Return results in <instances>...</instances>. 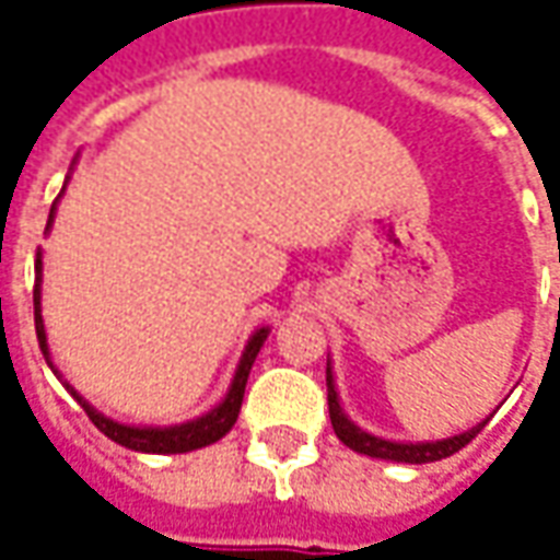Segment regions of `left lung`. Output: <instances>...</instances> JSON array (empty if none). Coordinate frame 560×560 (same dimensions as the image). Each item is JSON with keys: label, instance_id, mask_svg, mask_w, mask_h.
Returning a JSON list of instances; mask_svg holds the SVG:
<instances>
[{"label": "left lung", "instance_id": "1", "mask_svg": "<svg viewBox=\"0 0 560 560\" xmlns=\"http://www.w3.org/2000/svg\"><path fill=\"white\" fill-rule=\"evenodd\" d=\"M327 405H330V423H334V433L339 436L342 445H349L358 455H368V458H380V462H398V464H430L442 462L455 452H462L467 442L474 440L480 430L486 427L477 423L464 433H455L448 440H430V442H396V440H383V436H374L368 430H361L355 420L349 418L339 405V393H336V380L334 368L327 364Z\"/></svg>", "mask_w": 560, "mask_h": 560}]
</instances>
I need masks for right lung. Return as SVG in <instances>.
Here are the masks:
<instances>
[{"label":"right lung","mask_w":560,"mask_h":560,"mask_svg":"<svg viewBox=\"0 0 560 560\" xmlns=\"http://www.w3.org/2000/svg\"><path fill=\"white\" fill-rule=\"evenodd\" d=\"M61 192H65V189H61ZM58 199H61V196H58ZM58 199H55V205H58ZM55 205L52 211H49V224H46V230H49L55 221ZM39 287H43V252H36L33 320H36V339H39L43 358H46V364H49L55 371V376H58V368L52 364V352H49V339H46V324H43V290H39ZM268 334V327H258L255 334L248 336L246 349H243L240 364H236L233 380H230L226 396L221 398L211 411H205L202 418L184 420V423H171V427H137V423H120V420L108 418V415H102L98 408H93L86 398L77 393L71 383H65V389L77 398V405L86 411V418L93 420L108 440L118 442L124 448H130V452H145V455H184V452H196V448H205V445H211V442L224 440L226 433L233 430V423L240 418V408H243V396H246L248 371H252V364H255V358L261 352Z\"/></svg>","instance_id":"obj_1"}]
</instances>
